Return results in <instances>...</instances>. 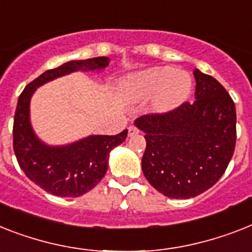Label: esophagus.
Segmentation results:
<instances>
[{
  "instance_id": "1",
  "label": "esophagus",
  "mask_w": 252,
  "mask_h": 252,
  "mask_svg": "<svg viewBox=\"0 0 252 252\" xmlns=\"http://www.w3.org/2000/svg\"><path fill=\"white\" fill-rule=\"evenodd\" d=\"M140 132V130H138V128H136V126H130L129 128H128V136L129 137H132V136H136L137 133Z\"/></svg>"
}]
</instances>
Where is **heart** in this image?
Returning <instances> with one entry per match:
<instances>
[{
	"mask_svg": "<svg viewBox=\"0 0 252 252\" xmlns=\"http://www.w3.org/2000/svg\"><path fill=\"white\" fill-rule=\"evenodd\" d=\"M193 89L189 72L172 67H151L128 77L124 92L133 99H149L157 112H169L181 106Z\"/></svg>",
	"mask_w": 252,
	"mask_h": 252,
	"instance_id": "heart-1",
	"label": "heart"
}]
</instances>
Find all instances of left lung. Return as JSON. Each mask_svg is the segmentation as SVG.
I'll return each instance as SVG.
<instances>
[{"mask_svg": "<svg viewBox=\"0 0 252 252\" xmlns=\"http://www.w3.org/2000/svg\"><path fill=\"white\" fill-rule=\"evenodd\" d=\"M195 101L138 118L146 150L142 171L165 197L189 199L218 183L236 147V106L225 88L195 68Z\"/></svg>", "mask_w": 252, "mask_h": 252, "instance_id": "obj_1", "label": "left lung"}]
</instances>
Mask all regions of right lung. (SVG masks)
<instances>
[{"instance_id": "right-lung-1", "label": "right lung", "mask_w": 252, "mask_h": 252, "mask_svg": "<svg viewBox=\"0 0 252 252\" xmlns=\"http://www.w3.org/2000/svg\"><path fill=\"white\" fill-rule=\"evenodd\" d=\"M106 57L71 61L48 69L24 88L14 115L13 146L16 160L28 179L57 197H80L97 185L107 172L110 151L126 138L128 130L115 136H89L66 145L48 146L34 134L30 122V101L36 88L75 71H94L108 66Z\"/></svg>"}]
</instances>
